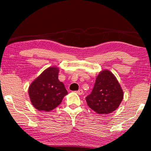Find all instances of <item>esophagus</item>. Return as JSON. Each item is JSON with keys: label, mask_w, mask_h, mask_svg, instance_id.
Returning a JSON list of instances; mask_svg holds the SVG:
<instances>
[{"label": "esophagus", "mask_w": 151, "mask_h": 151, "mask_svg": "<svg viewBox=\"0 0 151 151\" xmlns=\"http://www.w3.org/2000/svg\"><path fill=\"white\" fill-rule=\"evenodd\" d=\"M76 93H77L78 95H82V93H83V91H82V89H79L76 91Z\"/></svg>", "instance_id": "34e87169"}]
</instances>
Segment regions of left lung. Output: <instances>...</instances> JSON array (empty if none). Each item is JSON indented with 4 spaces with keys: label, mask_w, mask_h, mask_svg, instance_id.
Returning <instances> with one entry per match:
<instances>
[{
    "label": "left lung",
    "mask_w": 151,
    "mask_h": 151,
    "mask_svg": "<svg viewBox=\"0 0 151 151\" xmlns=\"http://www.w3.org/2000/svg\"><path fill=\"white\" fill-rule=\"evenodd\" d=\"M123 97V91L115 76L109 70H103L97 76L91 93L86 101L98 114H109L118 108Z\"/></svg>",
    "instance_id": "1"
}]
</instances>
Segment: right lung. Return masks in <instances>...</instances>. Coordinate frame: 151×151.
Masks as SVG:
<instances>
[{
    "mask_svg": "<svg viewBox=\"0 0 151 151\" xmlns=\"http://www.w3.org/2000/svg\"><path fill=\"white\" fill-rule=\"evenodd\" d=\"M59 69L50 67L36 78L29 87L33 106L38 111H50L58 106L67 91L58 80Z\"/></svg>",
    "mask_w": 151,
    "mask_h": 151,
    "instance_id": "right-lung-1",
    "label": "right lung"
}]
</instances>
